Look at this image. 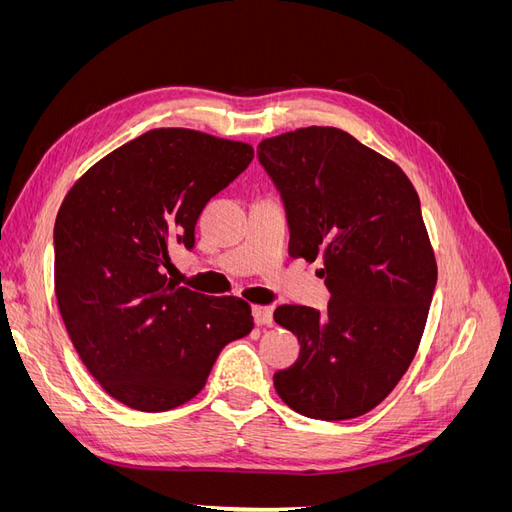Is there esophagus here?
<instances>
[{"instance_id":"34e87169","label":"esophagus","mask_w":512,"mask_h":512,"mask_svg":"<svg viewBox=\"0 0 512 512\" xmlns=\"http://www.w3.org/2000/svg\"><path fill=\"white\" fill-rule=\"evenodd\" d=\"M252 314H254V320H256V324H260V327H265V324H271L273 322V309L271 307H254L252 309Z\"/></svg>"}]
</instances>
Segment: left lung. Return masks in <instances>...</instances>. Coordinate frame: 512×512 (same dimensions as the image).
<instances>
[{"instance_id": "left-lung-1", "label": "left lung", "mask_w": 512, "mask_h": 512, "mask_svg": "<svg viewBox=\"0 0 512 512\" xmlns=\"http://www.w3.org/2000/svg\"><path fill=\"white\" fill-rule=\"evenodd\" d=\"M258 160L282 196L290 256H320L331 292L327 312L275 309L301 344L275 391L318 421L361 416L395 389L425 331L438 267L421 200L395 162L337 128L265 138Z\"/></svg>"}]
</instances>
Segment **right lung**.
Here are the masks:
<instances>
[{"instance_id":"add662e5","label":"right lung","mask_w":512,"mask_h":512,"mask_svg":"<svg viewBox=\"0 0 512 512\" xmlns=\"http://www.w3.org/2000/svg\"><path fill=\"white\" fill-rule=\"evenodd\" d=\"M254 160L245 143L185 128L149 130L74 183L55 220V294L81 361L141 412L203 389L222 348L254 329L237 297H207L164 275L175 243L194 250L198 215Z\"/></svg>"}]
</instances>
